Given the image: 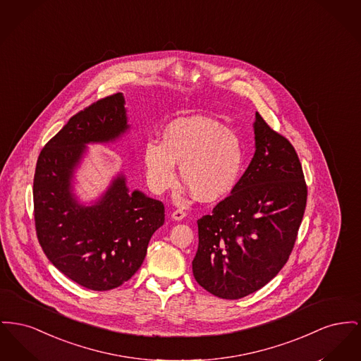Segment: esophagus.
<instances>
[{"label": "esophagus", "mask_w": 361, "mask_h": 361, "mask_svg": "<svg viewBox=\"0 0 361 361\" xmlns=\"http://www.w3.org/2000/svg\"><path fill=\"white\" fill-rule=\"evenodd\" d=\"M187 216V212H184V210H174V212H171V218L174 219V221H181V219H184Z\"/></svg>", "instance_id": "obj_1"}]
</instances>
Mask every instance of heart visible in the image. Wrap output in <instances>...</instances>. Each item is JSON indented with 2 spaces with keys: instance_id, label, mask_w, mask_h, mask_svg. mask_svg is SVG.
<instances>
[{
  "instance_id": "obj_1",
  "label": "heart",
  "mask_w": 361,
  "mask_h": 361,
  "mask_svg": "<svg viewBox=\"0 0 361 361\" xmlns=\"http://www.w3.org/2000/svg\"><path fill=\"white\" fill-rule=\"evenodd\" d=\"M149 187L166 191L176 183L174 164L193 197L215 202L238 184L245 151L238 136L207 117L180 118L164 129L161 142L151 139L143 151Z\"/></svg>"
}]
</instances>
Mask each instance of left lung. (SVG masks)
Instances as JSON below:
<instances>
[{"label": "left lung", "mask_w": 361, "mask_h": 361, "mask_svg": "<svg viewBox=\"0 0 361 361\" xmlns=\"http://www.w3.org/2000/svg\"><path fill=\"white\" fill-rule=\"evenodd\" d=\"M256 151L232 193L197 219L196 282L226 300L263 288L286 264L307 204V184L292 143L255 114Z\"/></svg>", "instance_id": "1"}]
</instances>
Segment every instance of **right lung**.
Wrapping results in <instances>:
<instances>
[{"mask_svg":"<svg viewBox=\"0 0 361 361\" xmlns=\"http://www.w3.org/2000/svg\"><path fill=\"white\" fill-rule=\"evenodd\" d=\"M123 95L85 107L43 147L34 174V219L47 259L69 279L91 290L121 286L140 269L149 238L165 222V207L142 192H128L124 176L99 203L80 206L71 180L87 143H102L127 130Z\"/></svg>","mask_w":361,"mask_h":361,"instance_id":"right-lung-1","label":"right lung"}]
</instances>
